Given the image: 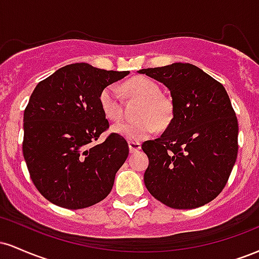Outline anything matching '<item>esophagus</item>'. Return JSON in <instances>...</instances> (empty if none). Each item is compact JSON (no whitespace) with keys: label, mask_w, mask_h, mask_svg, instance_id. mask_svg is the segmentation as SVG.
I'll use <instances>...</instances> for the list:
<instances>
[{"label":"esophagus","mask_w":259,"mask_h":259,"mask_svg":"<svg viewBox=\"0 0 259 259\" xmlns=\"http://www.w3.org/2000/svg\"><path fill=\"white\" fill-rule=\"evenodd\" d=\"M129 150H130V153L139 152V151L141 150V144H139V142L130 141L129 142Z\"/></svg>","instance_id":"esophagus-1"}]
</instances>
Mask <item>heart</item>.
I'll list each match as a JSON object with an SVG mask.
<instances>
[{"mask_svg":"<svg viewBox=\"0 0 259 259\" xmlns=\"http://www.w3.org/2000/svg\"><path fill=\"white\" fill-rule=\"evenodd\" d=\"M124 92L129 97L142 101L136 113L138 120L115 124L112 132L133 142L146 140L158 129H165L173 120L174 106L170 99L163 96L162 89L147 76H135L124 84ZM99 103L108 120L118 121L123 117V105L119 90L108 85L100 92Z\"/></svg>","mask_w":259,"mask_h":259,"instance_id":"b5f03b06","label":"heart"}]
</instances>
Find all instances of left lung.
<instances>
[{
    "mask_svg": "<svg viewBox=\"0 0 259 259\" xmlns=\"http://www.w3.org/2000/svg\"><path fill=\"white\" fill-rule=\"evenodd\" d=\"M170 91L173 120L142 144L148 192L165 206L192 209L222 192L236 162L239 124L224 86L190 63L139 70Z\"/></svg>",
    "mask_w": 259,
    "mask_h": 259,
    "instance_id": "obj_1",
    "label": "left lung"
}]
</instances>
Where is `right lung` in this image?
Returning a JSON list of instances; mask_svg holds the SVG:
<instances>
[{
	"instance_id": "obj_1",
	"label": "right lung",
	"mask_w": 259,
	"mask_h": 259,
	"mask_svg": "<svg viewBox=\"0 0 259 259\" xmlns=\"http://www.w3.org/2000/svg\"><path fill=\"white\" fill-rule=\"evenodd\" d=\"M127 74L74 63L32 91L24 111L23 154L34 185L56 206L80 209L111 192L129 146L114 133L95 144L109 127L99 95Z\"/></svg>"
}]
</instances>
